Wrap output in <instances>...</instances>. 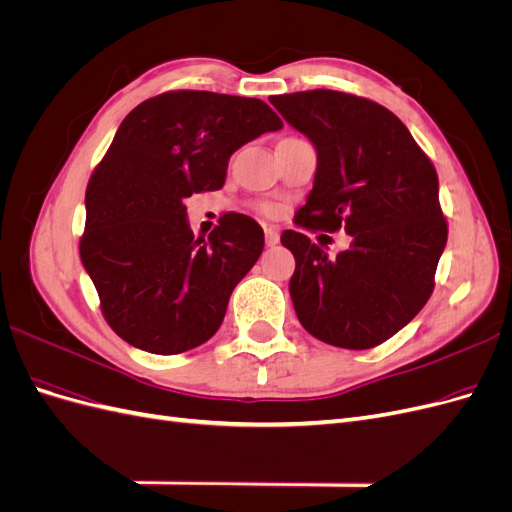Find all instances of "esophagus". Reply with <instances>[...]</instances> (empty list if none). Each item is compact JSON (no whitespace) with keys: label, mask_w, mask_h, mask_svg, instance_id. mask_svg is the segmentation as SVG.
<instances>
[{"label":"esophagus","mask_w":512,"mask_h":512,"mask_svg":"<svg viewBox=\"0 0 512 512\" xmlns=\"http://www.w3.org/2000/svg\"><path fill=\"white\" fill-rule=\"evenodd\" d=\"M265 241H267V245L269 247H273V245H277L280 243V232H277L275 228H265Z\"/></svg>","instance_id":"1"}]
</instances>
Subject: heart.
<instances>
[{
    "mask_svg": "<svg viewBox=\"0 0 512 512\" xmlns=\"http://www.w3.org/2000/svg\"><path fill=\"white\" fill-rule=\"evenodd\" d=\"M260 211H262V213H267V215H271V213H273V207H271V205H260Z\"/></svg>",
    "mask_w": 512,
    "mask_h": 512,
    "instance_id": "b5f03b06",
    "label": "heart"
}]
</instances>
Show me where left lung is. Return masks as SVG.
Listing matches in <instances>:
<instances>
[{"mask_svg":"<svg viewBox=\"0 0 512 512\" xmlns=\"http://www.w3.org/2000/svg\"><path fill=\"white\" fill-rule=\"evenodd\" d=\"M269 102L318 153L314 188L294 222L352 237L346 252L329 258L303 232H282L297 262L294 312L324 344L380 346L433 292L448 237L436 168L399 117L367 98L314 89Z\"/></svg>","mask_w":512,"mask_h":512,"instance_id":"obj_1","label":"left lung"}]
</instances>
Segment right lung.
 <instances>
[{
    "mask_svg": "<svg viewBox=\"0 0 512 512\" xmlns=\"http://www.w3.org/2000/svg\"><path fill=\"white\" fill-rule=\"evenodd\" d=\"M284 126L256 98L166 91L121 121L85 192L83 267L123 342L153 354L205 344L265 247L243 213L194 237L183 200L220 190L232 153Z\"/></svg>",
    "mask_w": 512,
    "mask_h": 512,
    "instance_id": "add662e5",
    "label": "right lung"
}]
</instances>
